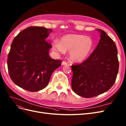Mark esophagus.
Returning <instances> with one entry per match:
<instances>
[{"label": "esophagus", "instance_id": "34e87169", "mask_svg": "<svg viewBox=\"0 0 126 126\" xmlns=\"http://www.w3.org/2000/svg\"><path fill=\"white\" fill-rule=\"evenodd\" d=\"M62 65H66V64H67V63L66 62L63 61V62H62Z\"/></svg>", "mask_w": 126, "mask_h": 126}]
</instances>
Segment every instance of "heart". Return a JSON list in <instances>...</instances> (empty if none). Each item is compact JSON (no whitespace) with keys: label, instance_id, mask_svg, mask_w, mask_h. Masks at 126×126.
<instances>
[{"label":"heart","instance_id":"obj_1","mask_svg":"<svg viewBox=\"0 0 126 126\" xmlns=\"http://www.w3.org/2000/svg\"><path fill=\"white\" fill-rule=\"evenodd\" d=\"M94 46L93 39L89 36L74 34L63 36L60 42L52 43V48L59 53L69 51V58L73 63H79L87 59Z\"/></svg>","mask_w":126,"mask_h":126}]
</instances>
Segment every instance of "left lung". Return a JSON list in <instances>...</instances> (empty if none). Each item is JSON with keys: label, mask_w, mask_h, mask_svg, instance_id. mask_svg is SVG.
I'll use <instances>...</instances> for the list:
<instances>
[{"label": "left lung", "mask_w": 126, "mask_h": 126, "mask_svg": "<svg viewBox=\"0 0 126 126\" xmlns=\"http://www.w3.org/2000/svg\"><path fill=\"white\" fill-rule=\"evenodd\" d=\"M100 40L89 58L72 65V90L80 96L93 97L106 92L114 85L118 74L117 49L114 42L101 29Z\"/></svg>", "instance_id": "obj_1"}]
</instances>
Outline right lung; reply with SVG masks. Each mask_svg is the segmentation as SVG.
I'll return each instance as SVG.
<instances>
[{
	"instance_id": "1",
	"label": "right lung",
	"mask_w": 126,
	"mask_h": 126,
	"mask_svg": "<svg viewBox=\"0 0 126 126\" xmlns=\"http://www.w3.org/2000/svg\"><path fill=\"white\" fill-rule=\"evenodd\" d=\"M51 29L30 27L17 35L11 45L7 65L12 81L19 87L37 92L48 85L61 60L49 56L51 44L47 41Z\"/></svg>"
}]
</instances>
